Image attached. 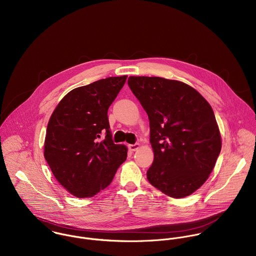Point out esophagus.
<instances>
[{"label":"esophagus","mask_w":256,"mask_h":256,"mask_svg":"<svg viewBox=\"0 0 256 256\" xmlns=\"http://www.w3.org/2000/svg\"><path fill=\"white\" fill-rule=\"evenodd\" d=\"M128 148H129L130 150L135 152V150H137L140 148V145H139V144H131V145L128 146Z\"/></svg>","instance_id":"esophagus-1"}]
</instances>
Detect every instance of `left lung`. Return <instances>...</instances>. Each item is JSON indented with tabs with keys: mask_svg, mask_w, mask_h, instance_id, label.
Instances as JSON below:
<instances>
[{
	"mask_svg": "<svg viewBox=\"0 0 256 256\" xmlns=\"http://www.w3.org/2000/svg\"><path fill=\"white\" fill-rule=\"evenodd\" d=\"M128 86L148 114L154 162L148 182L182 198L207 180L222 141L214 111L190 86L158 76H129Z\"/></svg>",
	"mask_w": 256,
	"mask_h": 256,
	"instance_id": "1",
	"label": "left lung"
}]
</instances>
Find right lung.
<instances>
[{
    "instance_id": "add662e5",
    "label": "right lung",
    "mask_w": 256,
    "mask_h": 256,
    "mask_svg": "<svg viewBox=\"0 0 256 256\" xmlns=\"http://www.w3.org/2000/svg\"><path fill=\"white\" fill-rule=\"evenodd\" d=\"M126 78L110 76L74 88L50 117L44 156L58 182L76 197L108 187L127 158V148L112 140L108 116Z\"/></svg>"
}]
</instances>
